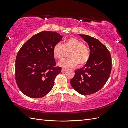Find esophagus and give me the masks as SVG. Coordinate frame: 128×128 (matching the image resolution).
Instances as JSON below:
<instances>
[{
    "label": "esophagus",
    "mask_w": 128,
    "mask_h": 128,
    "mask_svg": "<svg viewBox=\"0 0 128 128\" xmlns=\"http://www.w3.org/2000/svg\"><path fill=\"white\" fill-rule=\"evenodd\" d=\"M67 70V69H66V68H62V72H65V71H66Z\"/></svg>",
    "instance_id": "34e87169"
}]
</instances>
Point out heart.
Here are the masks:
<instances>
[{"instance_id": "heart-1", "label": "heart", "mask_w": 128, "mask_h": 128, "mask_svg": "<svg viewBox=\"0 0 128 128\" xmlns=\"http://www.w3.org/2000/svg\"><path fill=\"white\" fill-rule=\"evenodd\" d=\"M66 52H69L67 59L61 60L58 65L63 68H72L77 64L82 67L86 64L90 58V49L88 46L76 38H69L62 45L58 43L53 48V55L56 59H61Z\"/></svg>"}]
</instances>
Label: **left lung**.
I'll use <instances>...</instances> for the list:
<instances>
[{
  "instance_id": "8db88e82",
  "label": "left lung",
  "mask_w": 128,
  "mask_h": 128,
  "mask_svg": "<svg viewBox=\"0 0 128 128\" xmlns=\"http://www.w3.org/2000/svg\"><path fill=\"white\" fill-rule=\"evenodd\" d=\"M80 35L88 44L90 58L83 68L75 70L70 84L79 94L87 96L101 90L107 82L112 71V58L99 40L86 34Z\"/></svg>"
}]
</instances>
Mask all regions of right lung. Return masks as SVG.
I'll use <instances>...</instances> for the list:
<instances>
[{
	"instance_id": "1",
	"label": "right lung",
	"mask_w": 128,
	"mask_h": 128,
	"mask_svg": "<svg viewBox=\"0 0 128 128\" xmlns=\"http://www.w3.org/2000/svg\"><path fill=\"white\" fill-rule=\"evenodd\" d=\"M63 37L53 32L33 36L18 51L15 62V80L20 91L30 98L47 95L62 68L56 67L53 48Z\"/></svg>"
}]
</instances>
